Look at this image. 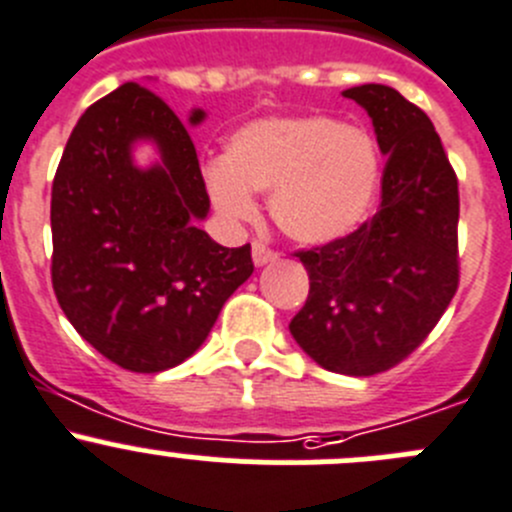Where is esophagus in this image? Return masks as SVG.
Segmentation results:
<instances>
[{
	"label": "esophagus",
	"instance_id": "obj_1",
	"mask_svg": "<svg viewBox=\"0 0 512 512\" xmlns=\"http://www.w3.org/2000/svg\"><path fill=\"white\" fill-rule=\"evenodd\" d=\"M277 257L275 250H270L267 245H262V242H252V260H255L257 267L267 265V262H272Z\"/></svg>",
	"mask_w": 512,
	"mask_h": 512
}]
</instances>
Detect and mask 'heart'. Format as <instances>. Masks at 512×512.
<instances>
[{"instance_id":"heart-1","label":"heart","mask_w":512,"mask_h":512,"mask_svg":"<svg viewBox=\"0 0 512 512\" xmlns=\"http://www.w3.org/2000/svg\"><path fill=\"white\" fill-rule=\"evenodd\" d=\"M205 185L227 220L255 217L250 195L270 192V215L300 245H330L360 230L380 185V155L367 132L325 114L270 117L230 137Z\"/></svg>"}]
</instances>
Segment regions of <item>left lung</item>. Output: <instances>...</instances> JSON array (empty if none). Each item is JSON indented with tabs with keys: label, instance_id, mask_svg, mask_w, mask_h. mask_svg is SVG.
Listing matches in <instances>:
<instances>
[{
	"label": "left lung",
	"instance_id": "obj_1",
	"mask_svg": "<svg viewBox=\"0 0 512 512\" xmlns=\"http://www.w3.org/2000/svg\"><path fill=\"white\" fill-rule=\"evenodd\" d=\"M388 157L380 210L330 245L295 252L310 295L292 317L297 345L352 377L403 362L448 310L460 282L458 177L428 114L385 84L345 89Z\"/></svg>",
	"mask_w": 512,
	"mask_h": 512
}]
</instances>
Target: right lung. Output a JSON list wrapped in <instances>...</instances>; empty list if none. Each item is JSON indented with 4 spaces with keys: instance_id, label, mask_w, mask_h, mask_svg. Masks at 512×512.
<instances>
[{
    "instance_id": "1",
    "label": "right lung",
    "mask_w": 512,
    "mask_h": 512,
    "mask_svg": "<svg viewBox=\"0 0 512 512\" xmlns=\"http://www.w3.org/2000/svg\"><path fill=\"white\" fill-rule=\"evenodd\" d=\"M202 119L192 109L190 124ZM140 139L161 150L147 171L131 162ZM207 210L187 124L155 92L127 82L79 117L52 182V287L74 330L114 365H180L252 275L250 245L222 247L195 227Z\"/></svg>"
}]
</instances>
